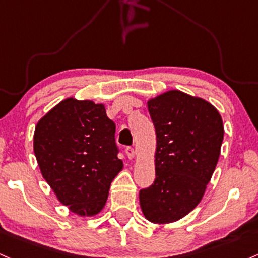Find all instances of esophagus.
<instances>
[{"mask_svg":"<svg viewBox=\"0 0 258 258\" xmlns=\"http://www.w3.org/2000/svg\"><path fill=\"white\" fill-rule=\"evenodd\" d=\"M124 152H126V155L130 158V159H134V158L136 157V152L132 147H126Z\"/></svg>","mask_w":258,"mask_h":258,"instance_id":"obj_1","label":"esophagus"}]
</instances>
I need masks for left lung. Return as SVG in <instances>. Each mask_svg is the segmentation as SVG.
<instances>
[{"label": "left lung", "mask_w": 258, "mask_h": 258, "mask_svg": "<svg viewBox=\"0 0 258 258\" xmlns=\"http://www.w3.org/2000/svg\"><path fill=\"white\" fill-rule=\"evenodd\" d=\"M157 134L155 180L140 191L149 222H176L201 202L211 181L224 137L218 110L202 98L169 90L148 100Z\"/></svg>", "instance_id": "8db88e82"}]
</instances>
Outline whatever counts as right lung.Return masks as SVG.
Masks as SVG:
<instances>
[{"label":"right lung","mask_w":258,"mask_h":258,"mask_svg":"<svg viewBox=\"0 0 258 258\" xmlns=\"http://www.w3.org/2000/svg\"><path fill=\"white\" fill-rule=\"evenodd\" d=\"M115 130L103 104L75 98L62 100L36 123L34 153L42 177L77 216L100 213L110 183L122 170Z\"/></svg>","instance_id":"obj_1"}]
</instances>
